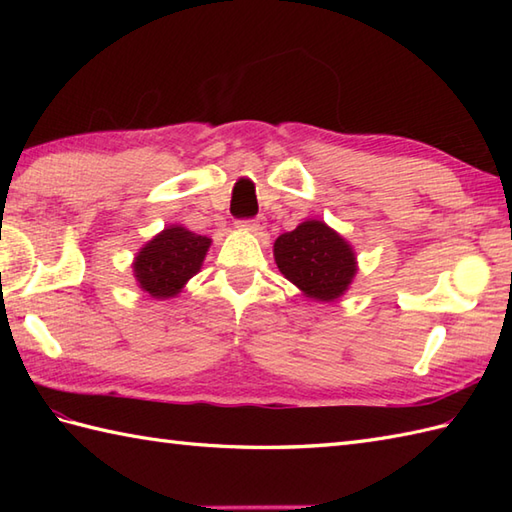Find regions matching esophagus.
Listing matches in <instances>:
<instances>
[{
  "instance_id": "obj_1",
  "label": "esophagus",
  "mask_w": 512,
  "mask_h": 512,
  "mask_svg": "<svg viewBox=\"0 0 512 512\" xmlns=\"http://www.w3.org/2000/svg\"><path fill=\"white\" fill-rule=\"evenodd\" d=\"M237 226L242 228V231L259 235L266 228V220H264V217H253V220H239Z\"/></svg>"
}]
</instances>
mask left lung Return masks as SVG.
<instances>
[{
  "label": "left lung",
  "instance_id": "left-lung-1",
  "mask_svg": "<svg viewBox=\"0 0 512 512\" xmlns=\"http://www.w3.org/2000/svg\"><path fill=\"white\" fill-rule=\"evenodd\" d=\"M275 262L303 295L334 301L350 288L356 275L352 246L325 222L308 220L275 242Z\"/></svg>",
  "mask_w": 512,
  "mask_h": 512
}]
</instances>
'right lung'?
<instances>
[{
  "mask_svg": "<svg viewBox=\"0 0 512 512\" xmlns=\"http://www.w3.org/2000/svg\"><path fill=\"white\" fill-rule=\"evenodd\" d=\"M211 239L191 233L184 226H167L138 250L134 277L138 288L156 299L176 297L184 284L200 273Z\"/></svg>",
  "mask_w": 512,
  "mask_h": 512,
  "instance_id": "add662e5",
  "label": "right lung"
}]
</instances>
